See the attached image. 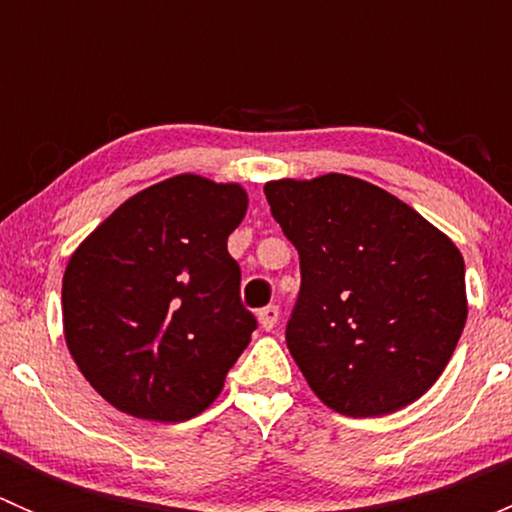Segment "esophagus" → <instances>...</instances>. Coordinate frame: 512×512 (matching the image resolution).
<instances>
[{
    "label": "esophagus",
    "mask_w": 512,
    "mask_h": 512,
    "mask_svg": "<svg viewBox=\"0 0 512 512\" xmlns=\"http://www.w3.org/2000/svg\"><path fill=\"white\" fill-rule=\"evenodd\" d=\"M257 319H260V327L265 329V332H272V329L277 327V319H280V307H277V304H267L265 309H260Z\"/></svg>",
    "instance_id": "34e87169"
}]
</instances>
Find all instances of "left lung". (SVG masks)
Segmentation results:
<instances>
[{"instance_id": "left-lung-1", "label": "left lung", "mask_w": 512, "mask_h": 512, "mask_svg": "<svg viewBox=\"0 0 512 512\" xmlns=\"http://www.w3.org/2000/svg\"><path fill=\"white\" fill-rule=\"evenodd\" d=\"M265 195L299 252L287 349L309 389L352 418L414 404L466 324L461 250L404 200L352 175L270 180Z\"/></svg>"}]
</instances>
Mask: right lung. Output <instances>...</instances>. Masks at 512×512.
<instances>
[{"mask_svg":"<svg viewBox=\"0 0 512 512\" xmlns=\"http://www.w3.org/2000/svg\"><path fill=\"white\" fill-rule=\"evenodd\" d=\"M245 213L240 183L180 173L76 247L61 282L66 347L113 409L178 423L218 399L257 327L227 252Z\"/></svg>","mask_w":512,"mask_h":512,"instance_id":"right-lung-1","label":"right lung"}]
</instances>
